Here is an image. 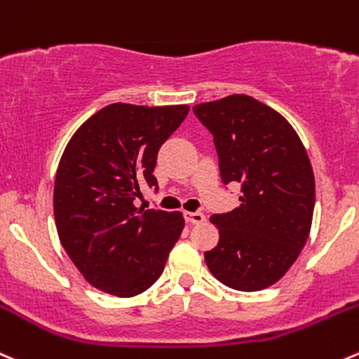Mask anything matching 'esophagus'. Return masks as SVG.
<instances>
[{"label":"esophagus","instance_id":"34e87169","mask_svg":"<svg viewBox=\"0 0 359 359\" xmlns=\"http://www.w3.org/2000/svg\"><path fill=\"white\" fill-rule=\"evenodd\" d=\"M184 217H186V221L191 222V224H201V222L207 221L205 214H201V212H186Z\"/></svg>","mask_w":359,"mask_h":359}]
</instances>
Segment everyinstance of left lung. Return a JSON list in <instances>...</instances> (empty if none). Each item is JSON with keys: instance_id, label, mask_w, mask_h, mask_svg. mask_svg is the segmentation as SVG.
<instances>
[{"instance_id": "8db88e82", "label": "left lung", "mask_w": 359, "mask_h": 359, "mask_svg": "<svg viewBox=\"0 0 359 359\" xmlns=\"http://www.w3.org/2000/svg\"><path fill=\"white\" fill-rule=\"evenodd\" d=\"M214 137L222 182L238 184L240 207L214 214L219 242L205 252L212 276L238 291L276 284L309 238L316 182L290 123L245 95L193 107Z\"/></svg>"}]
</instances>
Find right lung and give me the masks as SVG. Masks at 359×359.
<instances>
[{
	"label": "right lung",
	"instance_id": "right-lung-1",
	"mask_svg": "<svg viewBox=\"0 0 359 359\" xmlns=\"http://www.w3.org/2000/svg\"><path fill=\"white\" fill-rule=\"evenodd\" d=\"M189 107L114 103L87 119L66 145L54 184L59 240L83 279L105 293H144L165 270L184 229L180 212L138 208L156 187L161 145Z\"/></svg>",
	"mask_w": 359,
	"mask_h": 359
}]
</instances>
